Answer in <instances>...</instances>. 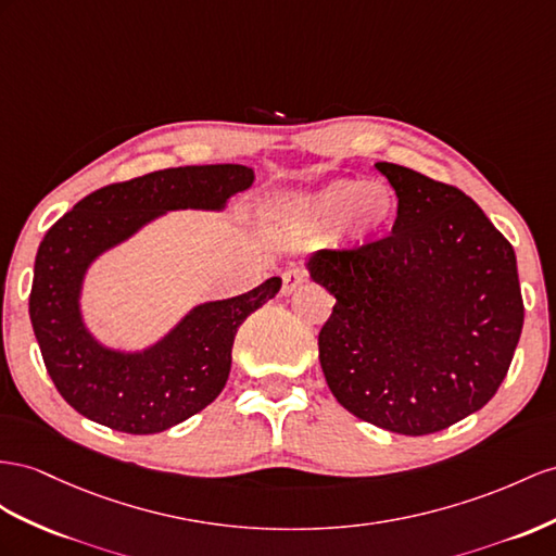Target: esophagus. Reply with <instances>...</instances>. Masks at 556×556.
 Masks as SVG:
<instances>
[{
	"label": "esophagus",
	"mask_w": 556,
	"mask_h": 556,
	"mask_svg": "<svg viewBox=\"0 0 556 556\" xmlns=\"http://www.w3.org/2000/svg\"><path fill=\"white\" fill-rule=\"evenodd\" d=\"M305 281H307V273H305L303 267L283 269V273H281V293L289 295V293H293Z\"/></svg>",
	"instance_id": "esophagus-1"
}]
</instances>
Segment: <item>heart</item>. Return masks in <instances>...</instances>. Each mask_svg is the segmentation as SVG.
Returning a JSON list of instances; mask_svg holds the SVG:
<instances>
[{
	"instance_id": "obj_1",
	"label": "heart",
	"mask_w": 556,
	"mask_h": 556,
	"mask_svg": "<svg viewBox=\"0 0 556 556\" xmlns=\"http://www.w3.org/2000/svg\"><path fill=\"white\" fill-rule=\"evenodd\" d=\"M366 203L379 220L371 226L361 223V208ZM287 213L303 227H333L345 223L352 237H368L388 230L396 216V197L382 182H366L362 178H340L324 182L287 202Z\"/></svg>"
}]
</instances>
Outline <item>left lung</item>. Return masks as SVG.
<instances>
[{"mask_svg": "<svg viewBox=\"0 0 556 556\" xmlns=\"http://www.w3.org/2000/svg\"><path fill=\"white\" fill-rule=\"evenodd\" d=\"M376 166L400 199L392 232L309 261L336 298L319 362L352 416L422 437L475 414L505 380L523 326L517 255L455 185Z\"/></svg>", "mask_w": 556, "mask_h": 556, "instance_id": "left-lung-1", "label": "left lung"}]
</instances>
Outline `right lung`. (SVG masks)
Instances as JSON below:
<instances>
[{
	"label": "right lung",
	"mask_w": 556,
	"mask_h": 556,
	"mask_svg": "<svg viewBox=\"0 0 556 556\" xmlns=\"http://www.w3.org/2000/svg\"><path fill=\"white\" fill-rule=\"evenodd\" d=\"M253 178V168L241 164L154 170L87 194L49 227L35 258L30 319L53 386L77 414L117 432L154 434L199 414L223 392L235 333L277 295L279 277L194 307L160 345L134 357L93 343L77 295L96 255L142 223L170 208H220Z\"/></svg>",
	"instance_id": "1"
}]
</instances>
